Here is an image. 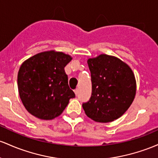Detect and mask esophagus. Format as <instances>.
<instances>
[{"label": "esophagus", "mask_w": 158, "mask_h": 158, "mask_svg": "<svg viewBox=\"0 0 158 158\" xmlns=\"http://www.w3.org/2000/svg\"><path fill=\"white\" fill-rule=\"evenodd\" d=\"M74 94H75L76 95H77V94H78V89H74Z\"/></svg>", "instance_id": "1"}]
</instances>
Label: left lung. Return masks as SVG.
I'll list each match as a JSON object with an SVG mask.
<instances>
[{
    "label": "left lung",
    "instance_id": "obj_1",
    "mask_svg": "<svg viewBox=\"0 0 158 158\" xmlns=\"http://www.w3.org/2000/svg\"><path fill=\"white\" fill-rule=\"evenodd\" d=\"M92 95L83 104L86 116L95 122H110L121 117L136 95L135 76L131 67L114 56L100 54L87 60Z\"/></svg>",
    "mask_w": 158,
    "mask_h": 158
}]
</instances>
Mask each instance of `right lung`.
<instances>
[{
    "instance_id": "1",
    "label": "right lung",
    "mask_w": 158,
    "mask_h": 158,
    "mask_svg": "<svg viewBox=\"0 0 158 158\" xmlns=\"http://www.w3.org/2000/svg\"><path fill=\"white\" fill-rule=\"evenodd\" d=\"M72 60L69 54L51 50L23 62L18 73V89L23 105L31 115L52 120L63 112L74 92L64 68Z\"/></svg>"
}]
</instances>
